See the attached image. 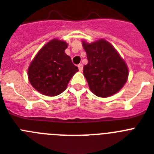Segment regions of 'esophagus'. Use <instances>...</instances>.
Instances as JSON below:
<instances>
[{
	"label": "esophagus",
	"instance_id": "1",
	"mask_svg": "<svg viewBox=\"0 0 154 154\" xmlns=\"http://www.w3.org/2000/svg\"><path fill=\"white\" fill-rule=\"evenodd\" d=\"M77 66H78V69H79L80 71L83 70V65H82V64H79Z\"/></svg>",
	"mask_w": 154,
	"mask_h": 154
}]
</instances>
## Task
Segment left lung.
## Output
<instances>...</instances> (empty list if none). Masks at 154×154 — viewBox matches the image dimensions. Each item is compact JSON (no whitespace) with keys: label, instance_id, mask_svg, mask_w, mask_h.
<instances>
[{"label":"left lung","instance_id":"8db88e82","mask_svg":"<svg viewBox=\"0 0 154 154\" xmlns=\"http://www.w3.org/2000/svg\"><path fill=\"white\" fill-rule=\"evenodd\" d=\"M87 54L84 75L89 88L99 97L111 96L122 88L128 77V69L114 48L105 40L91 44L83 41Z\"/></svg>","mask_w":154,"mask_h":154}]
</instances>
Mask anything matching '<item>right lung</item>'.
Listing matches in <instances>:
<instances>
[{
	"label": "right lung",
	"mask_w": 154,
	"mask_h": 154,
	"mask_svg": "<svg viewBox=\"0 0 154 154\" xmlns=\"http://www.w3.org/2000/svg\"><path fill=\"white\" fill-rule=\"evenodd\" d=\"M67 44L54 39L38 51L28 69V77L34 88L48 96L65 91L69 80L78 71L65 53Z\"/></svg>",
	"instance_id": "add662e5"
}]
</instances>
